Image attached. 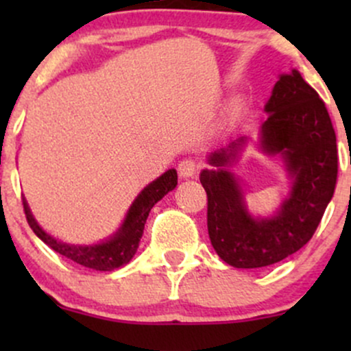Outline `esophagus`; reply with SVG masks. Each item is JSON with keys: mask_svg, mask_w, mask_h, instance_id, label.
<instances>
[{"mask_svg": "<svg viewBox=\"0 0 351 351\" xmlns=\"http://www.w3.org/2000/svg\"><path fill=\"white\" fill-rule=\"evenodd\" d=\"M178 171L181 178H191V176H195L196 171H198V163L193 158L183 160V162H180L178 165Z\"/></svg>", "mask_w": 351, "mask_h": 351, "instance_id": "esophagus-1", "label": "esophagus"}]
</instances>
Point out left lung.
Returning <instances> with one entry per match:
<instances>
[{
  "label": "left lung",
  "mask_w": 351,
  "mask_h": 351,
  "mask_svg": "<svg viewBox=\"0 0 351 351\" xmlns=\"http://www.w3.org/2000/svg\"><path fill=\"white\" fill-rule=\"evenodd\" d=\"M259 148L277 156L291 191L272 216L249 213L239 178L229 168L247 136H237L208 156L199 181L208 195V232L224 263L237 269L265 267L297 252L312 239L337 184V136L324 100L292 69L280 74L264 107Z\"/></svg>",
  "instance_id": "obj_1"
}]
</instances>
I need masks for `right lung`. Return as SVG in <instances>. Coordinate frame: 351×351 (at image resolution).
I'll list each match as a JSON object with an SVG mask.
<instances>
[{"instance_id": "obj_1", "label": "right lung", "mask_w": 351, "mask_h": 351, "mask_svg": "<svg viewBox=\"0 0 351 351\" xmlns=\"http://www.w3.org/2000/svg\"><path fill=\"white\" fill-rule=\"evenodd\" d=\"M178 184V175H176L175 168L165 171L162 176H158L150 184H147L140 195L136 196L128 208L127 215L123 217V223L117 229L112 236L107 239L100 241L97 244H69L64 241L56 239L49 232H46L39 226L38 221L34 219L33 213H31L29 204L23 198L24 213H26V219L29 226L36 232V236L46 243L52 251L62 254L67 259L74 261L84 267L94 269V271L110 272L114 269L122 267L128 264L132 257L135 256L138 243L143 236L145 223L150 209L163 198L165 195L176 188Z\"/></svg>"}]
</instances>
